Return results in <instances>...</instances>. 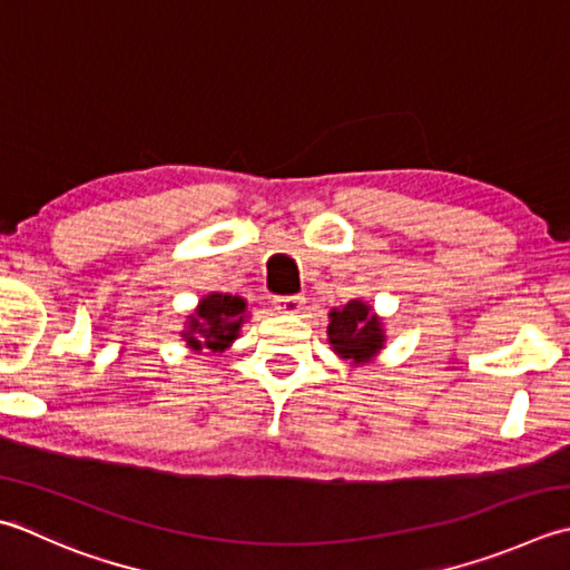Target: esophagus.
<instances>
[{"label": "esophagus", "mask_w": 570, "mask_h": 570, "mask_svg": "<svg viewBox=\"0 0 570 570\" xmlns=\"http://www.w3.org/2000/svg\"><path fill=\"white\" fill-rule=\"evenodd\" d=\"M274 308L278 311V314H298V311L304 308V298L301 296H276Z\"/></svg>", "instance_id": "esophagus-1"}]
</instances>
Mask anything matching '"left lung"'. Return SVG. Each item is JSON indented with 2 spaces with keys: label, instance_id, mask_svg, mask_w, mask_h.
Masks as SVG:
<instances>
[{
  "label": "left lung",
  "instance_id": "1",
  "mask_svg": "<svg viewBox=\"0 0 570 570\" xmlns=\"http://www.w3.org/2000/svg\"><path fill=\"white\" fill-rule=\"evenodd\" d=\"M328 318V343L343 361L361 365L381 353L385 343L383 323L363 301L355 298L343 308H333Z\"/></svg>",
  "mask_w": 570,
  "mask_h": 570
}]
</instances>
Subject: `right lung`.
I'll return each instance as SVG.
<instances>
[{
  "mask_svg": "<svg viewBox=\"0 0 570 570\" xmlns=\"http://www.w3.org/2000/svg\"><path fill=\"white\" fill-rule=\"evenodd\" d=\"M247 318V301L232 294H209L199 301L195 314L187 316V331L183 338L193 351L222 353L239 336Z\"/></svg>",
  "mask_w": 570,
  "mask_h": 570,
  "instance_id": "add662e5",
  "label": "right lung"
}]
</instances>
